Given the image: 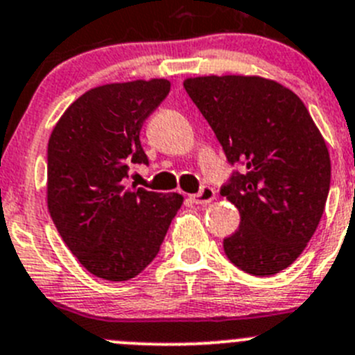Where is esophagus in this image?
Segmentation results:
<instances>
[{"mask_svg": "<svg viewBox=\"0 0 355 355\" xmlns=\"http://www.w3.org/2000/svg\"><path fill=\"white\" fill-rule=\"evenodd\" d=\"M214 200H215V191L210 187V185H205V187H201L200 193L191 196V201L196 205H208Z\"/></svg>", "mask_w": 355, "mask_h": 355, "instance_id": "esophagus-1", "label": "esophagus"}]
</instances>
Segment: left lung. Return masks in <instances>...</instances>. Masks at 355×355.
Returning a JSON list of instances; mask_svg holds the SVG:
<instances>
[{
    "label": "left lung",
    "instance_id": "8db88e82",
    "mask_svg": "<svg viewBox=\"0 0 355 355\" xmlns=\"http://www.w3.org/2000/svg\"><path fill=\"white\" fill-rule=\"evenodd\" d=\"M184 87L231 164H243L220 194L240 211L224 238L227 259L256 277L286 270L315 233L331 184L319 128L291 89L263 77L208 75Z\"/></svg>",
    "mask_w": 355,
    "mask_h": 355
}]
</instances>
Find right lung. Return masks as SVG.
I'll return each instance as SVG.
<instances>
[{"label":"right lung","instance_id":"right-lung-1","mask_svg":"<svg viewBox=\"0 0 355 355\" xmlns=\"http://www.w3.org/2000/svg\"><path fill=\"white\" fill-rule=\"evenodd\" d=\"M170 85L152 78L91 89L66 108L49 138V214L66 247L103 280L141 273L184 203L182 194L124 185L129 164H148L140 129Z\"/></svg>","mask_w":355,"mask_h":355}]
</instances>
